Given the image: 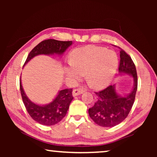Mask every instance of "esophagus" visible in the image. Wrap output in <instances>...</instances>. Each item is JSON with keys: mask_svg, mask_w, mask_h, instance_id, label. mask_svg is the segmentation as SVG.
Here are the masks:
<instances>
[{"mask_svg": "<svg viewBox=\"0 0 157 157\" xmlns=\"http://www.w3.org/2000/svg\"><path fill=\"white\" fill-rule=\"evenodd\" d=\"M84 93V90L82 89H74L73 91V96L75 97L77 96V95H81Z\"/></svg>", "mask_w": 157, "mask_h": 157, "instance_id": "obj_1", "label": "esophagus"}]
</instances>
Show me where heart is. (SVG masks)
I'll use <instances>...</instances> for the list:
<instances>
[{
  "instance_id": "obj_1",
  "label": "heart",
  "mask_w": 157,
  "mask_h": 157,
  "mask_svg": "<svg viewBox=\"0 0 157 157\" xmlns=\"http://www.w3.org/2000/svg\"><path fill=\"white\" fill-rule=\"evenodd\" d=\"M118 66V58L115 52L90 45L73 50L65 71L73 80L86 73V81L93 88L102 89L112 81Z\"/></svg>"
}]
</instances>
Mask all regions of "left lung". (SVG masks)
<instances>
[{
	"label": "left lung",
	"instance_id": "left-lung-1",
	"mask_svg": "<svg viewBox=\"0 0 157 157\" xmlns=\"http://www.w3.org/2000/svg\"><path fill=\"white\" fill-rule=\"evenodd\" d=\"M120 75H129L133 78V87L129 94H121L116 90V84L110 85L98 93L96 102L89 109V114L95 123L101 127H112L122 123L128 116L133 106L137 91L136 69L128 55L121 50Z\"/></svg>",
	"mask_w": 157,
	"mask_h": 157
}]
</instances>
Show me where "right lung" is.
<instances>
[{
    "label": "right lung",
    "instance_id": "1",
    "mask_svg": "<svg viewBox=\"0 0 157 157\" xmlns=\"http://www.w3.org/2000/svg\"><path fill=\"white\" fill-rule=\"evenodd\" d=\"M73 41H61L55 39H48L41 41L32 50L28 55L23 67L38 55H55L62 56L71 45ZM20 91L23 102L28 113L33 120L44 125H54L62 120L66 115L71 101L72 89L60 90L51 102L46 105H39L31 101L25 94L20 79Z\"/></svg>",
    "mask_w": 157,
    "mask_h": 157
}]
</instances>
